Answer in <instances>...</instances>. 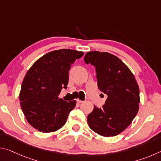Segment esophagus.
I'll list each match as a JSON object with an SVG mask.
<instances>
[{"mask_svg":"<svg viewBox=\"0 0 161 161\" xmlns=\"http://www.w3.org/2000/svg\"><path fill=\"white\" fill-rule=\"evenodd\" d=\"M77 103H82V102H83V101H81V100H80V99H77Z\"/></svg>","mask_w":161,"mask_h":161,"instance_id":"obj_1","label":"esophagus"}]
</instances>
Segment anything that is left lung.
Segmentation results:
<instances>
[{
	"label": "left lung",
	"instance_id": "1",
	"mask_svg": "<svg viewBox=\"0 0 161 161\" xmlns=\"http://www.w3.org/2000/svg\"><path fill=\"white\" fill-rule=\"evenodd\" d=\"M85 63L96 68L98 88L107 95L102 108L94 106L87 116L90 129L105 137L119 134L131 124L139 109V87L121 59L108 53L89 52Z\"/></svg>",
	"mask_w": 161,
	"mask_h": 161
}]
</instances>
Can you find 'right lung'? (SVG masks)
<instances>
[{
  "mask_svg": "<svg viewBox=\"0 0 161 161\" xmlns=\"http://www.w3.org/2000/svg\"><path fill=\"white\" fill-rule=\"evenodd\" d=\"M83 52L70 49L52 51L39 58L27 72L19 95L26 120L42 133L54 132L66 123L76 101L59 99L62 88L67 89L69 71Z\"/></svg>",
  "mask_w": 161,
  "mask_h": 161,
  "instance_id": "right-lung-1",
  "label": "right lung"
}]
</instances>
